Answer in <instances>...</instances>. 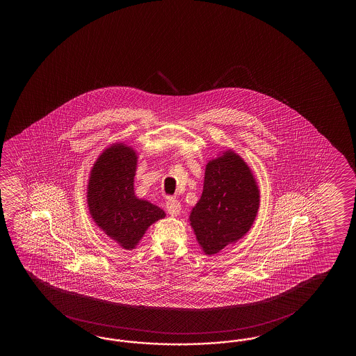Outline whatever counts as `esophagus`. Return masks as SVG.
Listing matches in <instances>:
<instances>
[{
	"mask_svg": "<svg viewBox=\"0 0 356 356\" xmlns=\"http://www.w3.org/2000/svg\"><path fill=\"white\" fill-rule=\"evenodd\" d=\"M165 207H167L168 213L172 216H178L181 212V204L173 197H168Z\"/></svg>",
	"mask_w": 356,
	"mask_h": 356,
	"instance_id": "34e87169",
	"label": "esophagus"
}]
</instances>
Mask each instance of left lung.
<instances>
[{"mask_svg": "<svg viewBox=\"0 0 356 356\" xmlns=\"http://www.w3.org/2000/svg\"><path fill=\"white\" fill-rule=\"evenodd\" d=\"M259 191L248 165L235 152L206 165L204 191L191 212V225L206 254L239 241L257 215Z\"/></svg>", "mask_w": 356, "mask_h": 356, "instance_id": "1", "label": "left lung"}]
</instances>
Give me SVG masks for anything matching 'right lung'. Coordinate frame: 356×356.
Segmentation results:
<instances>
[{
  "mask_svg": "<svg viewBox=\"0 0 356 356\" xmlns=\"http://www.w3.org/2000/svg\"><path fill=\"white\" fill-rule=\"evenodd\" d=\"M136 163L131 147L112 145L95 161L88 186L92 219L126 250L135 248L147 227L165 216L158 206L135 196Z\"/></svg>",
  "mask_w": 356,
  "mask_h": 356,
  "instance_id": "1",
  "label": "right lung"
}]
</instances>
